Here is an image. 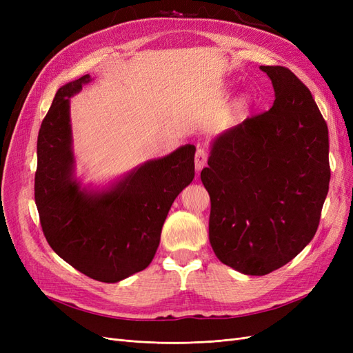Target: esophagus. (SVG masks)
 Here are the masks:
<instances>
[{
    "mask_svg": "<svg viewBox=\"0 0 353 353\" xmlns=\"http://www.w3.org/2000/svg\"><path fill=\"white\" fill-rule=\"evenodd\" d=\"M194 163H196V169L197 170H201L203 168L206 166V163H208V152L205 150V148H199V150L196 152Z\"/></svg>",
    "mask_w": 353,
    "mask_h": 353,
    "instance_id": "1",
    "label": "esophagus"
}]
</instances>
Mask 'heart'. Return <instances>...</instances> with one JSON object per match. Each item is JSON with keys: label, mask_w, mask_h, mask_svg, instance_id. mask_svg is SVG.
<instances>
[{"label": "heart", "mask_w": 353, "mask_h": 353, "mask_svg": "<svg viewBox=\"0 0 353 353\" xmlns=\"http://www.w3.org/2000/svg\"><path fill=\"white\" fill-rule=\"evenodd\" d=\"M250 103H252V97H250V95H248V94L240 95V97H239L236 101H234V104H232L231 114H232L234 117H240L245 110L249 109Z\"/></svg>", "instance_id": "obj_1"}]
</instances>
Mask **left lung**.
Here are the masks:
<instances>
[{"label":"left lung","instance_id":"1","mask_svg":"<svg viewBox=\"0 0 353 353\" xmlns=\"http://www.w3.org/2000/svg\"><path fill=\"white\" fill-rule=\"evenodd\" d=\"M275 101L210 143L201 183L210 196L209 241L245 275L281 268L314 239L328 193V128L302 81L261 66Z\"/></svg>","mask_w":353,"mask_h":353}]
</instances>
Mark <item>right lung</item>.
Returning <instances> with one entry per match:
<instances>
[{"label": "right lung", "mask_w": 353, "mask_h": 353, "mask_svg": "<svg viewBox=\"0 0 353 353\" xmlns=\"http://www.w3.org/2000/svg\"><path fill=\"white\" fill-rule=\"evenodd\" d=\"M90 74L59 88L38 134L35 203L44 236L63 261L92 280L122 281L145 270L174 200L194 178L196 147L147 160L103 188L77 176L70 97Z\"/></svg>", "instance_id": "add662e5"}]
</instances>
